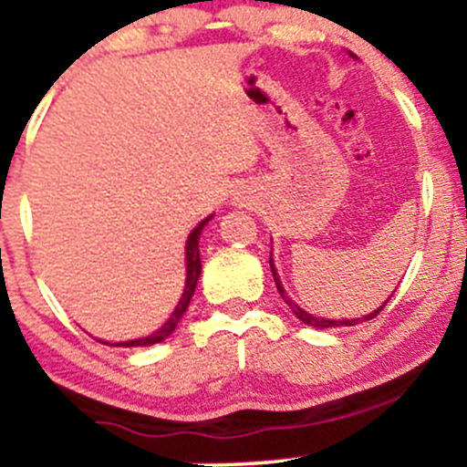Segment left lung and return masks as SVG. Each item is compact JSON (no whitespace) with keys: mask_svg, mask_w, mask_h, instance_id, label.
I'll list each match as a JSON object with an SVG mask.
<instances>
[{"mask_svg":"<svg viewBox=\"0 0 467 467\" xmlns=\"http://www.w3.org/2000/svg\"><path fill=\"white\" fill-rule=\"evenodd\" d=\"M268 264H271L273 280H275V286H277V291H280L282 300H285V303L289 305V309H291V312H294V317H296V318H300V321L307 323V325H314V327H350V325H357L359 321H370V318L378 317V314L381 312V309H384V305L389 303V300H386V303L381 305V307L378 309V312H370V314H366V317H361V318H346V321H332V318H317V317H312V314L305 312V309H300L298 305H296L294 300H291L289 296L285 294V289H282L280 277H277V273H275V266H273V260H268Z\"/></svg>","mask_w":467,"mask_h":467,"instance_id":"8db88e82","label":"left lung"}]
</instances>
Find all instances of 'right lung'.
<instances>
[{
    "label": "right lung",
    "instance_id": "1",
    "mask_svg": "<svg viewBox=\"0 0 467 467\" xmlns=\"http://www.w3.org/2000/svg\"><path fill=\"white\" fill-rule=\"evenodd\" d=\"M212 216H207L205 221H201L199 225H196L194 230H192L190 239H187V280H185V291H182V298L181 303L176 305V309H173L171 318H169L167 323L162 325V327L158 329V332L149 334V337L144 338H135V341H124V343H115V346H153V343H160L164 341V338L169 337V334L173 332V329L178 327V323H181L182 314L187 312V307H190V300L192 296H194V289H196V282H199V275H201V257H199V239H201V230L205 228L207 221H210ZM103 343V341H101Z\"/></svg>",
    "mask_w": 467,
    "mask_h": 467
}]
</instances>
